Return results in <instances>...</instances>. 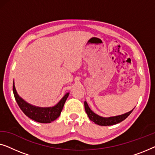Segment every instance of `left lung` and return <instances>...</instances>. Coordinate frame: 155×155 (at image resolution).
I'll return each mask as SVG.
<instances>
[{"instance_id":"8db88e82","label":"left lung","mask_w":155,"mask_h":155,"mask_svg":"<svg viewBox=\"0 0 155 155\" xmlns=\"http://www.w3.org/2000/svg\"><path fill=\"white\" fill-rule=\"evenodd\" d=\"M84 109H85V111L87 114L89 118H90L91 120H92L94 124L99 125V126H111V125L118 124V123L123 121V120L126 119V118L130 115L131 112L133 111V110L134 109H133L131 110V111L127 112V113H125L124 114H121V115L110 116V117H102V116L97 115V114H95L94 111H92V110L90 109V108L89 107L86 101H84Z\"/></svg>"}]
</instances>
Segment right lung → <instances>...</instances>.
<instances>
[{"instance_id":"right-lung-1","label":"right lung","mask_w":155,"mask_h":155,"mask_svg":"<svg viewBox=\"0 0 155 155\" xmlns=\"http://www.w3.org/2000/svg\"><path fill=\"white\" fill-rule=\"evenodd\" d=\"M12 90H13L14 97L15 98L17 103L20 107V109L23 111V113L31 119L37 122L41 123V124H49L59 117L65 101L70 94L69 92L65 93L62 99L53 107H40L27 102L22 97H20V95L17 92L14 81Z\"/></svg>"}]
</instances>
